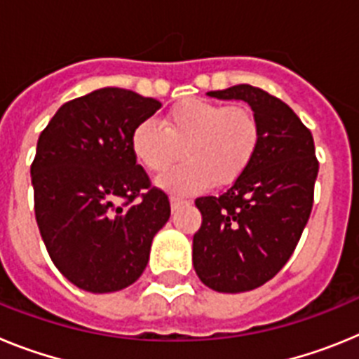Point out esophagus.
Returning <instances> with one entry per match:
<instances>
[{
    "mask_svg": "<svg viewBox=\"0 0 359 359\" xmlns=\"http://www.w3.org/2000/svg\"><path fill=\"white\" fill-rule=\"evenodd\" d=\"M183 203L187 201L183 198H180V196H170V207H172V210H176L177 207H182Z\"/></svg>",
    "mask_w": 359,
    "mask_h": 359,
    "instance_id": "obj_1",
    "label": "esophagus"
}]
</instances>
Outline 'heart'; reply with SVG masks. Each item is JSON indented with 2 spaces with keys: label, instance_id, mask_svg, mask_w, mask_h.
I'll use <instances>...</instances> for the list:
<instances>
[{
  "label": "heart",
  "instance_id": "obj_1",
  "mask_svg": "<svg viewBox=\"0 0 359 359\" xmlns=\"http://www.w3.org/2000/svg\"><path fill=\"white\" fill-rule=\"evenodd\" d=\"M261 129L248 106H226L207 98H185L167 111L163 126L142 120L131 136L136 160L151 172H163L183 151V163L158 177L174 192L226 185L248 169Z\"/></svg>",
  "mask_w": 359,
  "mask_h": 359
}]
</instances>
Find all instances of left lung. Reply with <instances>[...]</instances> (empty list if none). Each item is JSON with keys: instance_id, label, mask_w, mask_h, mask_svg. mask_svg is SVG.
<instances>
[{"instance_id": "8db88e82", "label": "left lung", "mask_w": 359, "mask_h": 359, "mask_svg": "<svg viewBox=\"0 0 359 359\" xmlns=\"http://www.w3.org/2000/svg\"><path fill=\"white\" fill-rule=\"evenodd\" d=\"M207 95L248 102L261 129L243 176L219 198L196 199L203 217L192 241L196 273L210 290L243 293L290 261L313 208L318 160L311 131L280 98L250 84Z\"/></svg>"}]
</instances>
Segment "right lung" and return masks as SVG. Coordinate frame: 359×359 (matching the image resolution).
Segmentation results:
<instances>
[{
  "instance_id": "add662e5",
  "label": "right lung",
  "mask_w": 359,
  "mask_h": 359,
  "mask_svg": "<svg viewBox=\"0 0 359 359\" xmlns=\"http://www.w3.org/2000/svg\"><path fill=\"white\" fill-rule=\"evenodd\" d=\"M161 107L131 90L102 88L62 104L37 140L34 208L55 268L90 293L140 278L170 217L163 190L136 163L131 136Z\"/></svg>"
}]
</instances>
